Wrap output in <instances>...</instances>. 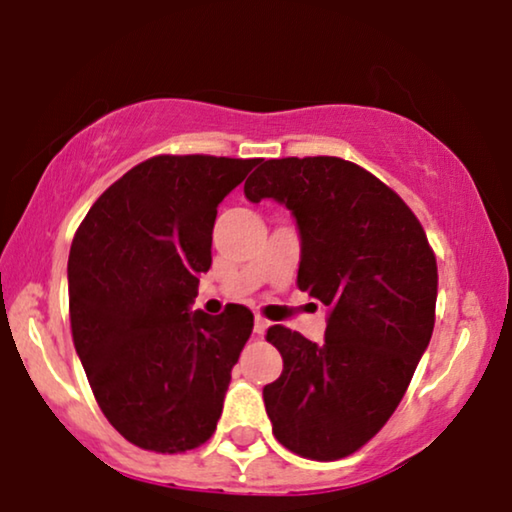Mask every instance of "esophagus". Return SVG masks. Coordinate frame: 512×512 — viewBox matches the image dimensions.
<instances>
[{"label":"esophagus","instance_id":"34e87169","mask_svg":"<svg viewBox=\"0 0 512 512\" xmlns=\"http://www.w3.org/2000/svg\"><path fill=\"white\" fill-rule=\"evenodd\" d=\"M267 328H269V321L262 319V316H255V328H252V331H255L257 335H262Z\"/></svg>","mask_w":512,"mask_h":512}]
</instances>
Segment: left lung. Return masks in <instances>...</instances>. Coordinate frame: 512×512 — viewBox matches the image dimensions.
<instances>
[{
  "mask_svg": "<svg viewBox=\"0 0 512 512\" xmlns=\"http://www.w3.org/2000/svg\"><path fill=\"white\" fill-rule=\"evenodd\" d=\"M250 203L286 205L300 231L297 286L328 309L323 342L283 326V373L262 397L278 442L312 461L361 449L390 420L435 328L437 262L409 205L331 155L262 160Z\"/></svg>",
  "mask_w": 512,
  "mask_h": 512,
  "instance_id": "8db88e82",
  "label": "left lung"
}]
</instances>
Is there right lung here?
Listing matches in <instances>:
<instances>
[{
	"instance_id": "add662e5",
	"label": "right lung",
	"mask_w": 512,
	"mask_h": 512,
	"mask_svg": "<svg viewBox=\"0 0 512 512\" xmlns=\"http://www.w3.org/2000/svg\"><path fill=\"white\" fill-rule=\"evenodd\" d=\"M257 163L155 155L101 193L70 245L77 357L103 416L141 449H196L222 416L252 312L191 304L212 264L219 203Z\"/></svg>"
}]
</instances>
